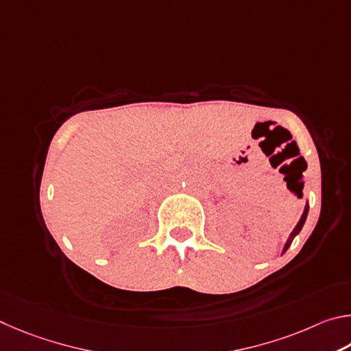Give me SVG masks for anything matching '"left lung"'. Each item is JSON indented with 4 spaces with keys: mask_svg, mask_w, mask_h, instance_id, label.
<instances>
[{
    "mask_svg": "<svg viewBox=\"0 0 351 351\" xmlns=\"http://www.w3.org/2000/svg\"><path fill=\"white\" fill-rule=\"evenodd\" d=\"M306 214H308V206H305V211H304V214H302V217H300L299 223L296 225V228L293 230V232L290 234V237H288V241H287V243H285V248H284V253H285V251H287L288 248H290V245H291V242H293V239L299 234V231H300V230H302V226H304V223H305V219H306Z\"/></svg>",
    "mask_w": 351,
    "mask_h": 351,
    "instance_id": "obj_1",
    "label": "left lung"
}]
</instances>
